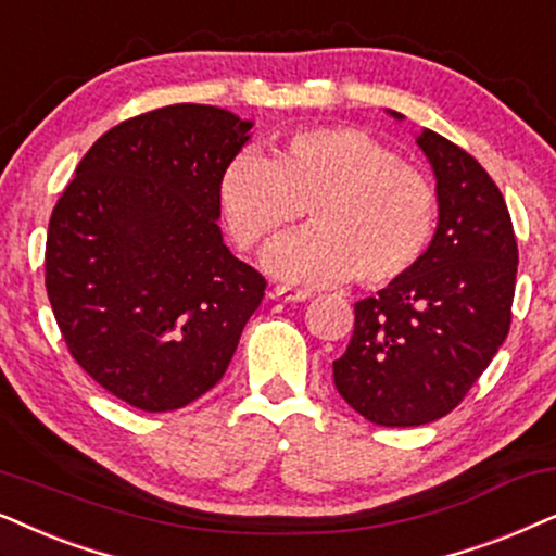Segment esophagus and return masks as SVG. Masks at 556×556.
I'll return each mask as SVG.
<instances>
[{
  "instance_id": "esophagus-1",
  "label": "esophagus",
  "mask_w": 556,
  "mask_h": 556,
  "mask_svg": "<svg viewBox=\"0 0 556 556\" xmlns=\"http://www.w3.org/2000/svg\"><path fill=\"white\" fill-rule=\"evenodd\" d=\"M274 298L285 300V302H305V300H309V292L307 290H294V287L277 285V287H274Z\"/></svg>"
}]
</instances>
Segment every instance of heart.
<instances>
[{
	"label": "heart",
	"instance_id": "1",
	"mask_svg": "<svg viewBox=\"0 0 556 556\" xmlns=\"http://www.w3.org/2000/svg\"><path fill=\"white\" fill-rule=\"evenodd\" d=\"M218 198L243 249L266 247L307 208L313 226L264 256L290 282L391 285L421 262L438 226L432 182L355 127L298 131L269 157L236 154Z\"/></svg>",
	"mask_w": 556,
	"mask_h": 556
}]
</instances>
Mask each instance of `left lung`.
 <instances>
[{
  "label": "left lung",
  "instance_id": "left-lung-1",
  "mask_svg": "<svg viewBox=\"0 0 556 556\" xmlns=\"http://www.w3.org/2000/svg\"><path fill=\"white\" fill-rule=\"evenodd\" d=\"M417 144L438 182L432 243L409 274L355 302L353 338L332 361L338 394L381 427L429 425L463 402L508 336L519 266L491 175L438 131L421 129Z\"/></svg>",
  "mask_w": 556,
  "mask_h": 556
}]
</instances>
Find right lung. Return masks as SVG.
<instances>
[{
    "mask_svg": "<svg viewBox=\"0 0 556 556\" xmlns=\"http://www.w3.org/2000/svg\"><path fill=\"white\" fill-rule=\"evenodd\" d=\"M254 122L203 103L127 118L55 203L46 287L78 366L122 402L173 412L224 379L264 277L224 243L218 180Z\"/></svg>",
    "mask_w": 556,
    "mask_h": 556,
    "instance_id": "right-lung-1",
    "label": "right lung"
}]
</instances>
